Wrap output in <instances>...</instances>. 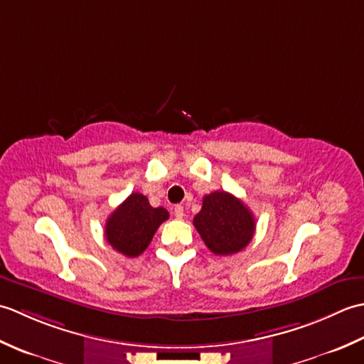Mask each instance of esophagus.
<instances>
[{
	"label": "esophagus",
	"mask_w": 364,
	"mask_h": 364,
	"mask_svg": "<svg viewBox=\"0 0 364 364\" xmlns=\"http://www.w3.org/2000/svg\"><path fill=\"white\" fill-rule=\"evenodd\" d=\"M173 214H175L176 219H183V215H184L183 206H181V205H176V206L173 208Z\"/></svg>",
	"instance_id": "1"
}]
</instances>
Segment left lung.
Wrapping results in <instances>:
<instances>
[{
  "mask_svg": "<svg viewBox=\"0 0 364 364\" xmlns=\"http://www.w3.org/2000/svg\"><path fill=\"white\" fill-rule=\"evenodd\" d=\"M194 227L214 255H233L245 249L255 235L257 222L242 200L225 191L203 197L202 210L194 218Z\"/></svg>",
  "mask_w": 364,
  "mask_h": 364,
  "instance_id": "obj_1",
  "label": "left lung"
}]
</instances>
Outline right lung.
<instances>
[{"label": "right lung", "instance_id": "1", "mask_svg": "<svg viewBox=\"0 0 364 364\" xmlns=\"http://www.w3.org/2000/svg\"><path fill=\"white\" fill-rule=\"evenodd\" d=\"M167 219V210L153 208L145 196L133 192L107 218L106 241L114 250L128 258H136L149 247L156 230Z\"/></svg>", "mask_w": 364, "mask_h": 364}]
</instances>
